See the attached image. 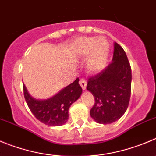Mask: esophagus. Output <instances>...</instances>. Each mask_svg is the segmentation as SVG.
<instances>
[{
	"label": "esophagus",
	"mask_w": 156,
	"mask_h": 156,
	"mask_svg": "<svg viewBox=\"0 0 156 156\" xmlns=\"http://www.w3.org/2000/svg\"><path fill=\"white\" fill-rule=\"evenodd\" d=\"M79 84L81 85V88L83 90H85L86 89V86H87V82L85 79H81L79 81Z\"/></svg>",
	"instance_id": "34e87169"
}]
</instances>
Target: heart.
I'll use <instances>...</instances> for the list:
<instances>
[{
  "instance_id": "heart-1",
  "label": "heart",
  "mask_w": 156,
  "mask_h": 156,
  "mask_svg": "<svg viewBox=\"0 0 156 156\" xmlns=\"http://www.w3.org/2000/svg\"><path fill=\"white\" fill-rule=\"evenodd\" d=\"M71 50L78 58L88 55L86 66L91 73H99L107 65L110 45L105 37H81L71 44Z\"/></svg>"
}]
</instances>
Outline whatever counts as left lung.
Listing matches in <instances>:
<instances>
[{"instance_id": "8db88e82", "label": "left lung", "mask_w": 156, "mask_h": 156, "mask_svg": "<svg viewBox=\"0 0 156 156\" xmlns=\"http://www.w3.org/2000/svg\"><path fill=\"white\" fill-rule=\"evenodd\" d=\"M132 70L127 55L114 43L112 63L95 76L88 79L87 90L94 98L90 115L97 123L111 124L126 112L131 95Z\"/></svg>"}]
</instances>
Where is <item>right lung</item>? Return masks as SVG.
Returning a JSON list of instances; mask_svg holds the SVG:
<instances>
[{
    "label": "right lung",
    "mask_w": 156,
    "mask_h": 156,
    "mask_svg": "<svg viewBox=\"0 0 156 156\" xmlns=\"http://www.w3.org/2000/svg\"><path fill=\"white\" fill-rule=\"evenodd\" d=\"M78 78L59 92L47 99L34 98L24 85V98L28 108L36 119L49 126H60L68 119V110L71 104L76 101L82 93L78 84Z\"/></svg>",
    "instance_id": "1"
}]
</instances>
